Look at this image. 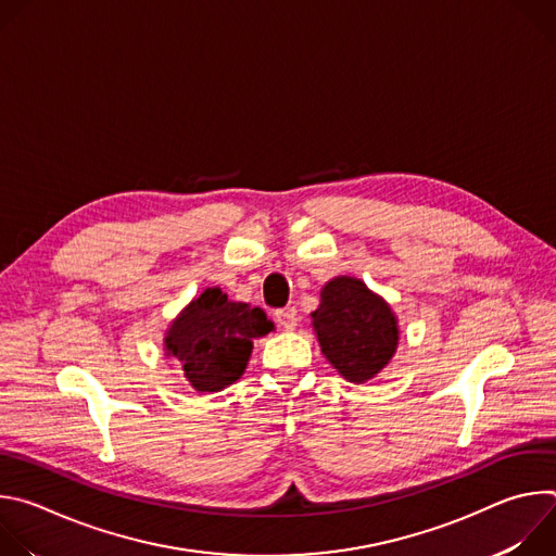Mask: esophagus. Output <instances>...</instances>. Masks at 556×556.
Instances as JSON below:
<instances>
[{"label": "esophagus", "instance_id": "34e87169", "mask_svg": "<svg viewBox=\"0 0 556 556\" xmlns=\"http://www.w3.org/2000/svg\"><path fill=\"white\" fill-rule=\"evenodd\" d=\"M275 319H277V324H279L283 330H294V328H296V321H299V316H296V309H294V307H281V309L275 312Z\"/></svg>", "mask_w": 556, "mask_h": 556}]
</instances>
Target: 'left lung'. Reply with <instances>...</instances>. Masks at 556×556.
Wrapping results in <instances>:
<instances>
[{
    "label": "left lung",
    "instance_id": "left-lung-1",
    "mask_svg": "<svg viewBox=\"0 0 556 556\" xmlns=\"http://www.w3.org/2000/svg\"><path fill=\"white\" fill-rule=\"evenodd\" d=\"M312 324L326 358L350 382L374 378L399 345L391 307L354 277H337L321 290Z\"/></svg>",
    "mask_w": 556,
    "mask_h": 556
}]
</instances>
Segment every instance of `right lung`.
<instances>
[{
    "label": "right lung",
    "mask_w": 556,
    "mask_h": 556,
    "mask_svg": "<svg viewBox=\"0 0 556 556\" xmlns=\"http://www.w3.org/2000/svg\"><path fill=\"white\" fill-rule=\"evenodd\" d=\"M270 330L262 307L228 301L219 288H206L174 321L165 343L198 391H219L244 374L253 339Z\"/></svg>",
    "instance_id": "obj_1"
}]
</instances>
